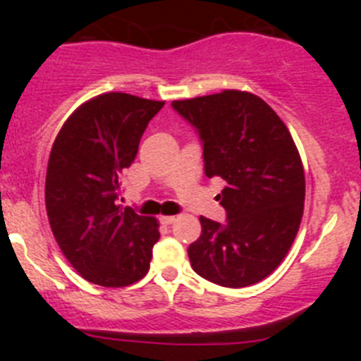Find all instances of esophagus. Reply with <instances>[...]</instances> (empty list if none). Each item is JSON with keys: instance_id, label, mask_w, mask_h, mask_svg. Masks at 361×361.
I'll return each mask as SVG.
<instances>
[{"instance_id": "34e87169", "label": "esophagus", "mask_w": 361, "mask_h": 361, "mask_svg": "<svg viewBox=\"0 0 361 361\" xmlns=\"http://www.w3.org/2000/svg\"><path fill=\"white\" fill-rule=\"evenodd\" d=\"M175 220H177V219H175L173 215H164V216H161V222H162V224H164V226L173 224Z\"/></svg>"}]
</instances>
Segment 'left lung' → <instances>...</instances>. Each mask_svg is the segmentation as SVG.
<instances>
[{
	"label": "left lung",
	"instance_id": "left-lung-1",
	"mask_svg": "<svg viewBox=\"0 0 361 361\" xmlns=\"http://www.w3.org/2000/svg\"><path fill=\"white\" fill-rule=\"evenodd\" d=\"M195 128L206 177L226 180V222L200 216L188 247L193 271L222 288H245L271 275L288 255L304 213L305 177L288 126L247 92L173 101Z\"/></svg>",
	"mask_w": 361,
	"mask_h": 361
}]
</instances>
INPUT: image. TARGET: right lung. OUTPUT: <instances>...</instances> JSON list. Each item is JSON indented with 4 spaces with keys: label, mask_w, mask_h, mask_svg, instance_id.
<instances>
[{
    "label": "right lung",
    "mask_w": 361,
    "mask_h": 361,
    "mask_svg": "<svg viewBox=\"0 0 361 361\" xmlns=\"http://www.w3.org/2000/svg\"><path fill=\"white\" fill-rule=\"evenodd\" d=\"M164 101L121 92L97 95L63 124L50 152L44 202L54 237L73 269L103 288L148 273L157 220L119 204L124 170Z\"/></svg>",
    "instance_id": "obj_1"
}]
</instances>
